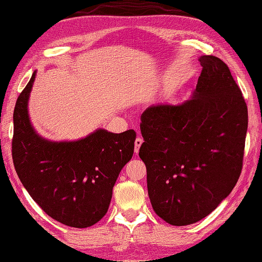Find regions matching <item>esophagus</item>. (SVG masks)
I'll list each match as a JSON object with an SVG mask.
<instances>
[{
    "mask_svg": "<svg viewBox=\"0 0 262 262\" xmlns=\"http://www.w3.org/2000/svg\"><path fill=\"white\" fill-rule=\"evenodd\" d=\"M142 142H143V140H142V138H140V136H138V138L135 139V153L136 154L139 153V149H140V147H141Z\"/></svg>",
    "mask_w": 262,
    "mask_h": 262,
    "instance_id": "obj_1",
    "label": "esophagus"
}]
</instances>
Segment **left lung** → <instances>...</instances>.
Masks as SVG:
<instances>
[{"instance_id": "obj_1", "label": "left lung", "mask_w": 262, "mask_h": 262, "mask_svg": "<svg viewBox=\"0 0 262 262\" xmlns=\"http://www.w3.org/2000/svg\"><path fill=\"white\" fill-rule=\"evenodd\" d=\"M202 66L192 100L156 104L141 115L139 155L156 215L187 226L212 213L243 170L247 104L231 70L216 56Z\"/></svg>"}]
</instances>
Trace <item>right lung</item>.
<instances>
[{
  "label": "right lung",
  "mask_w": 262,
  "mask_h": 262,
  "mask_svg": "<svg viewBox=\"0 0 262 262\" xmlns=\"http://www.w3.org/2000/svg\"><path fill=\"white\" fill-rule=\"evenodd\" d=\"M34 80L35 73L14 109L15 170L50 217L70 227H91L106 215L116 179L134 153L136 134L99 129L79 141H47L31 128L27 111Z\"/></svg>",
  "instance_id": "obj_1"
}]
</instances>
